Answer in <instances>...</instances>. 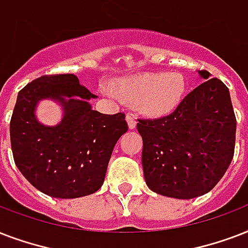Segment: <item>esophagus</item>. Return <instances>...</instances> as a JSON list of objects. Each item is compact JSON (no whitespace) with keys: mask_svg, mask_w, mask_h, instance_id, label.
Instances as JSON below:
<instances>
[{"mask_svg":"<svg viewBox=\"0 0 248 248\" xmlns=\"http://www.w3.org/2000/svg\"><path fill=\"white\" fill-rule=\"evenodd\" d=\"M125 120H126V123H128V128H129V129H134V128H136V125H137V122L134 120V118L132 116V115H129V114L126 115Z\"/></svg>","mask_w":248,"mask_h":248,"instance_id":"34e87169","label":"esophagus"}]
</instances>
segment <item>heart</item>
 Returning <instances> with one entry per match:
<instances>
[{"label": "heart", "instance_id": "b5f03b06", "mask_svg": "<svg viewBox=\"0 0 248 248\" xmlns=\"http://www.w3.org/2000/svg\"><path fill=\"white\" fill-rule=\"evenodd\" d=\"M186 80L180 72H151L103 85L107 97L124 98L137 103L138 111L147 118H166L173 114L184 101L186 94Z\"/></svg>", "mask_w": 248, "mask_h": 248}]
</instances>
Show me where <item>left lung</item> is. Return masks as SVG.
<instances>
[{
    "label": "left lung",
    "mask_w": 248,
    "mask_h": 248,
    "mask_svg": "<svg viewBox=\"0 0 248 248\" xmlns=\"http://www.w3.org/2000/svg\"><path fill=\"white\" fill-rule=\"evenodd\" d=\"M198 75L204 82L173 114L137 123L146 185L164 197L191 199L208 193L233 159L237 122L229 89L207 71Z\"/></svg>",
    "instance_id": "8db88e82"
}]
</instances>
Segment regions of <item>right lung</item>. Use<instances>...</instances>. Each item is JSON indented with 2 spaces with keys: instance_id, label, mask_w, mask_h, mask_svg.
Returning <instances> with one entry per match:
<instances>
[{
  "instance_id": "obj_1",
  "label": "right lung",
  "mask_w": 248,
  "mask_h": 248,
  "mask_svg": "<svg viewBox=\"0 0 248 248\" xmlns=\"http://www.w3.org/2000/svg\"><path fill=\"white\" fill-rule=\"evenodd\" d=\"M93 98L72 74L42 76L18 93L10 122L15 164L49 197L72 199L101 189L115 145L128 130L125 115L94 111ZM46 99L62 108L54 126H44L35 115Z\"/></svg>"
}]
</instances>
